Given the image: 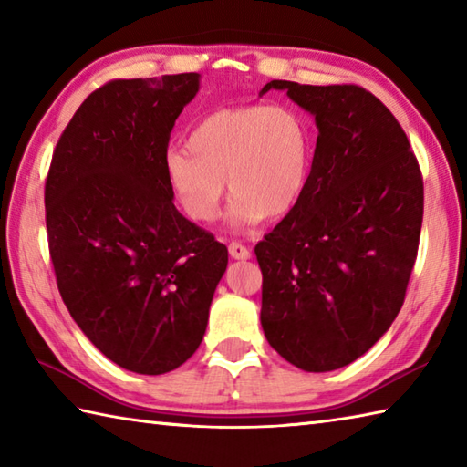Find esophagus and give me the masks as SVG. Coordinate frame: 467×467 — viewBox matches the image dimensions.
<instances>
[{
	"mask_svg": "<svg viewBox=\"0 0 467 467\" xmlns=\"http://www.w3.org/2000/svg\"><path fill=\"white\" fill-rule=\"evenodd\" d=\"M228 253H231L233 259H241V261L251 259V249H249V246H244V244L236 243V241H233L231 244H228Z\"/></svg>",
	"mask_w": 467,
	"mask_h": 467,
	"instance_id": "1",
	"label": "esophagus"
}]
</instances>
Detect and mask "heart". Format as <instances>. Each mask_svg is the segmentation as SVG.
<instances>
[{
  "mask_svg": "<svg viewBox=\"0 0 467 467\" xmlns=\"http://www.w3.org/2000/svg\"><path fill=\"white\" fill-rule=\"evenodd\" d=\"M314 135L287 105H239L210 111L192 125L186 151L166 155L163 170L176 202L194 223H213L231 192L234 224L281 218L307 186Z\"/></svg>",
  "mask_w": 467,
  "mask_h": 467,
  "instance_id": "1",
  "label": "heart"
}]
</instances>
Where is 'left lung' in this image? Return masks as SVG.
<instances>
[{
    "label": "left lung",
    "mask_w": 467,
    "mask_h": 467,
    "mask_svg": "<svg viewBox=\"0 0 467 467\" xmlns=\"http://www.w3.org/2000/svg\"><path fill=\"white\" fill-rule=\"evenodd\" d=\"M316 117L307 186L254 246L267 342L307 372L368 352L400 312L423 223V176L389 109L358 85L271 80Z\"/></svg>",
    "instance_id": "obj_1"
}]
</instances>
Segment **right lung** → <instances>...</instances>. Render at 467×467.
Returning a JSON list of instances; mask_svg holds the SVG:
<instances>
[{
  "label": "right lung",
  "mask_w": 467,
  "mask_h": 467,
  "mask_svg": "<svg viewBox=\"0 0 467 467\" xmlns=\"http://www.w3.org/2000/svg\"><path fill=\"white\" fill-rule=\"evenodd\" d=\"M198 72L115 78L93 90L54 148L44 186L64 306L125 370L163 374L202 342L228 251L173 206L163 161Z\"/></svg>",
  "instance_id": "add662e5"
}]
</instances>
